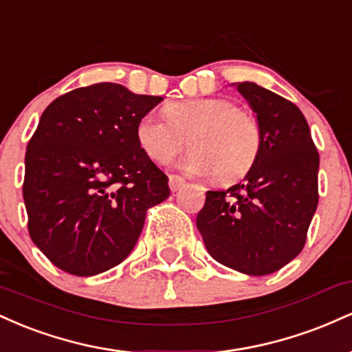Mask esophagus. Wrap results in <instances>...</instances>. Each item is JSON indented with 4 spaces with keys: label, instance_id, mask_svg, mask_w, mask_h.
Wrapping results in <instances>:
<instances>
[{
    "label": "esophagus",
    "instance_id": "1",
    "mask_svg": "<svg viewBox=\"0 0 352 352\" xmlns=\"http://www.w3.org/2000/svg\"><path fill=\"white\" fill-rule=\"evenodd\" d=\"M185 184H187V182H185L184 177H180V175H170V177H168V185H170L172 192H177V190H180Z\"/></svg>",
    "mask_w": 352,
    "mask_h": 352
}]
</instances>
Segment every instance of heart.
<instances>
[{
  "label": "heart",
  "instance_id": "obj_1",
  "mask_svg": "<svg viewBox=\"0 0 352 352\" xmlns=\"http://www.w3.org/2000/svg\"><path fill=\"white\" fill-rule=\"evenodd\" d=\"M167 120L147 114L137 124V140L148 159L168 164L187 147L180 167L193 175H217L221 184L252 170L261 148L260 122L252 112L223 98L175 100L164 107Z\"/></svg>",
  "mask_w": 352,
  "mask_h": 352
}]
</instances>
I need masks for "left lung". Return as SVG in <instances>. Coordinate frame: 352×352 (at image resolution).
I'll return each instance as SVG.
<instances>
[{
    "label": "left lung",
    "mask_w": 352,
    "mask_h": 352,
    "mask_svg": "<svg viewBox=\"0 0 352 352\" xmlns=\"http://www.w3.org/2000/svg\"><path fill=\"white\" fill-rule=\"evenodd\" d=\"M261 129V148L243 182L207 192L197 215L208 253L236 272L263 276L301 253L318 207L319 153L292 100L238 82Z\"/></svg>",
    "instance_id": "1"
}]
</instances>
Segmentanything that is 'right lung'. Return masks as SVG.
Returning <instances> with one entry per match:
<instances>
[{"label": "right lung", "mask_w": 352, "mask_h": 352, "mask_svg": "<svg viewBox=\"0 0 352 352\" xmlns=\"http://www.w3.org/2000/svg\"><path fill=\"white\" fill-rule=\"evenodd\" d=\"M159 96L114 82L79 87L43 112L26 148L23 199L31 240L76 276L122 263L168 177L142 151L137 124Z\"/></svg>", "instance_id": "add662e5"}]
</instances>
